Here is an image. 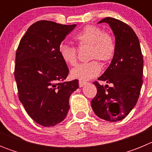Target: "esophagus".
<instances>
[{"label":"esophagus","mask_w":152,"mask_h":152,"mask_svg":"<svg viewBox=\"0 0 152 152\" xmlns=\"http://www.w3.org/2000/svg\"><path fill=\"white\" fill-rule=\"evenodd\" d=\"M88 84L87 81H84V80H79V86H80V88H82L83 86H84L85 84Z\"/></svg>","instance_id":"obj_1"}]
</instances>
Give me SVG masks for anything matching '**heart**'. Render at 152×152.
Instances as JSON below:
<instances>
[{"label": "heart", "instance_id": "heart-1", "mask_svg": "<svg viewBox=\"0 0 152 152\" xmlns=\"http://www.w3.org/2000/svg\"><path fill=\"white\" fill-rule=\"evenodd\" d=\"M73 40L77 48L88 46V58L94 59L77 64L71 72L72 77L88 80L96 77L100 72L101 65L95 59L104 64L113 58L116 50V41L113 36L104 33L100 27L95 25H87L73 36ZM61 59L69 65H75L77 61V50L75 47L66 43H61L58 48Z\"/></svg>", "mask_w": 152, "mask_h": 152}]
</instances>
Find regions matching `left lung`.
Instances as JSON below:
<instances>
[{
	"label": "left lung",
	"instance_id": "obj_1",
	"mask_svg": "<svg viewBox=\"0 0 152 152\" xmlns=\"http://www.w3.org/2000/svg\"><path fill=\"white\" fill-rule=\"evenodd\" d=\"M103 22L109 23L115 35L116 50L111 64L98 80L113 86L94 81L97 92L91 107L98 117L117 122L129 113L139 100L143 82V57L138 36L128 24L113 17H105L99 23Z\"/></svg>",
	"mask_w": 152,
	"mask_h": 152
}]
</instances>
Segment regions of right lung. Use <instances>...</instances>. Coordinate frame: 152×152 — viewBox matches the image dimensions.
I'll return each instance as SVG.
<instances>
[{
	"label": "right lung",
	"instance_id": "add662e5",
	"mask_svg": "<svg viewBox=\"0 0 152 152\" xmlns=\"http://www.w3.org/2000/svg\"><path fill=\"white\" fill-rule=\"evenodd\" d=\"M76 26L49 20L31 25L16 52L14 77L19 100L26 113L41 126H54L66 117L69 97L78 80L64 81L69 73L58 48Z\"/></svg>",
	"mask_w": 152,
	"mask_h": 152
}]
</instances>
